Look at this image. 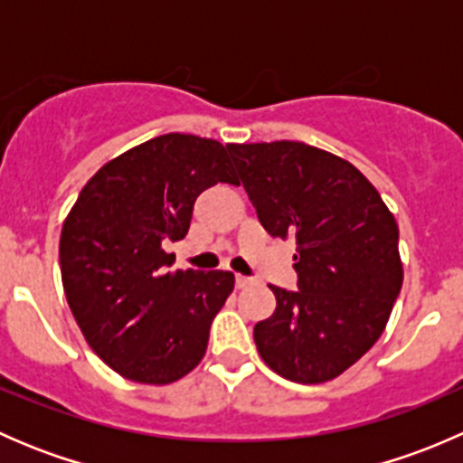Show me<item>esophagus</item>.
I'll return each mask as SVG.
<instances>
[{"label":"esophagus","instance_id":"1","mask_svg":"<svg viewBox=\"0 0 463 463\" xmlns=\"http://www.w3.org/2000/svg\"><path fill=\"white\" fill-rule=\"evenodd\" d=\"M235 284H237V288H246L253 284V279L246 278V275H235Z\"/></svg>","mask_w":463,"mask_h":463}]
</instances>
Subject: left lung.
I'll return each instance as SVG.
<instances>
[{
  "label": "left lung",
  "instance_id": "obj_1",
  "mask_svg": "<svg viewBox=\"0 0 463 463\" xmlns=\"http://www.w3.org/2000/svg\"><path fill=\"white\" fill-rule=\"evenodd\" d=\"M270 237H296L298 291L270 287L253 329L261 361L293 383H325L370 352L403 284L399 226L343 158L298 141L226 145ZM237 181V185H240Z\"/></svg>",
  "mask_w": 463,
  "mask_h": 463
}]
</instances>
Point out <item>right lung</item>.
Returning a JSON list of instances; mask_svg holds the SVG:
<instances>
[{"mask_svg":"<svg viewBox=\"0 0 463 463\" xmlns=\"http://www.w3.org/2000/svg\"><path fill=\"white\" fill-rule=\"evenodd\" d=\"M217 184H235L222 143L163 134L102 165L64 222L60 269L73 318L129 381L165 385L203 358L235 275L170 270L163 244L184 240L194 202Z\"/></svg>","mask_w":463,"mask_h":463,"instance_id":"add662e5","label":"right lung"}]
</instances>
